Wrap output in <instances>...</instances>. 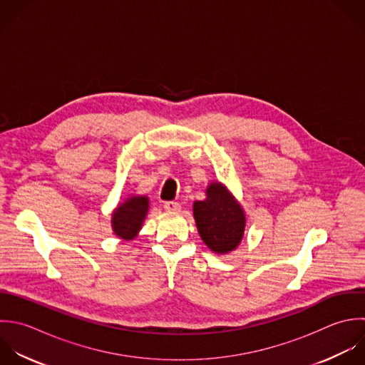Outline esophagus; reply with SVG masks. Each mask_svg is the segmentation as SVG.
<instances>
[{
    "instance_id": "esophagus-1",
    "label": "esophagus",
    "mask_w": 365,
    "mask_h": 365,
    "mask_svg": "<svg viewBox=\"0 0 365 365\" xmlns=\"http://www.w3.org/2000/svg\"><path fill=\"white\" fill-rule=\"evenodd\" d=\"M163 207L168 212H178V210H180V205L178 202H165Z\"/></svg>"
}]
</instances>
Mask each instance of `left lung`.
<instances>
[{
    "label": "left lung",
    "instance_id": "obj_1",
    "mask_svg": "<svg viewBox=\"0 0 365 365\" xmlns=\"http://www.w3.org/2000/svg\"><path fill=\"white\" fill-rule=\"evenodd\" d=\"M206 195L205 200L193 205L199 235L210 250L229 253L237 247L243 237L245 213L220 183H212Z\"/></svg>",
    "mask_w": 365,
    "mask_h": 365
}]
</instances>
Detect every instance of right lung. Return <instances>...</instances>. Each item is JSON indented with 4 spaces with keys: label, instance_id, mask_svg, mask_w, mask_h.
Listing matches in <instances>:
<instances>
[{
    "label": "right lung",
    "instance_id": "obj_1",
    "mask_svg": "<svg viewBox=\"0 0 365 365\" xmlns=\"http://www.w3.org/2000/svg\"><path fill=\"white\" fill-rule=\"evenodd\" d=\"M149 200L145 196H136L122 203L113 213L112 227L116 236L133 239L146 216Z\"/></svg>",
    "mask_w": 365,
    "mask_h": 365
}]
</instances>
